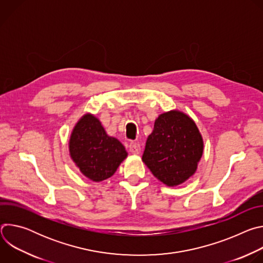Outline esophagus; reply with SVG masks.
<instances>
[{
    "label": "esophagus",
    "mask_w": 263,
    "mask_h": 263,
    "mask_svg": "<svg viewBox=\"0 0 263 263\" xmlns=\"http://www.w3.org/2000/svg\"><path fill=\"white\" fill-rule=\"evenodd\" d=\"M129 151L132 154H138L140 152V145L137 142H131L129 144Z\"/></svg>",
    "instance_id": "34e87169"
}]
</instances>
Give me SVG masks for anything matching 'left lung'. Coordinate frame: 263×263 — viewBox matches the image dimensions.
I'll list each match as a JSON object with an SVG mask.
<instances>
[{
  "instance_id": "obj_1",
  "label": "left lung",
  "mask_w": 263,
  "mask_h": 263,
  "mask_svg": "<svg viewBox=\"0 0 263 263\" xmlns=\"http://www.w3.org/2000/svg\"><path fill=\"white\" fill-rule=\"evenodd\" d=\"M203 138L195 122L172 110L160 115L148 135L142 161L167 186H177L192 177L203 154Z\"/></svg>"
}]
</instances>
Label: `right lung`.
I'll list each match as a JSON object with an SVG mask.
<instances>
[{
    "label": "right lung",
    "mask_w": 263,
    "mask_h": 263,
    "mask_svg": "<svg viewBox=\"0 0 263 263\" xmlns=\"http://www.w3.org/2000/svg\"><path fill=\"white\" fill-rule=\"evenodd\" d=\"M68 146L72 161L95 182L110 178L128 155L121 141L108 136L101 122L89 114L74 126Z\"/></svg>",
    "instance_id": "right-lung-1"
}]
</instances>
